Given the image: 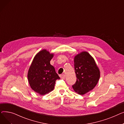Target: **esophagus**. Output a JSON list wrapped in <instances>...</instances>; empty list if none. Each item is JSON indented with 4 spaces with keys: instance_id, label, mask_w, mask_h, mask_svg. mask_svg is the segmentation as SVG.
<instances>
[{
    "instance_id": "esophagus-1",
    "label": "esophagus",
    "mask_w": 124,
    "mask_h": 124,
    "mask_svg": "<svg viewBox=\"0 0 124 124\" xmlns=\"http://www.w3.org/2000/svg\"><path fill=\"white\" fill-rule=\"evenodd\" d=\"M60 77L61 79H64L65 78V76L64 74H62L60 75Z\"/></svg>"
}]
</instances>
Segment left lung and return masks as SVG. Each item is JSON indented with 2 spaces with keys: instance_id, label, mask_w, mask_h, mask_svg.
Listing matches in <instances>:
<instances>
[{
  "instance_id": "obj_1",
  "label": "left lung",
  "mask_w": 124,
  "mask_h": 124,
  "mask_svg": "<svg viewBox=\"0 0 124 124\" xmlns=\"http://www.w3.org/2000/svg\"><path fill=\"white\" fill-rule=\"evenodd\" d=\"M74 62L77 79L72 88L77 93L83 95L96 86L100 77V71L93 58L85 51L76 55Z\"/></svg>"
}]
</instances>
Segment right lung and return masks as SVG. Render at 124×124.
<instances>
[{"label": "right lung", "instance_id": "add662e5", "mask_svg": "<svg viewBox=\"0 0 124 124\" xmlns=\"http://www.w3.org/2000/svg\"><path fill=\"white\" fill-rule=\"evenodd\" d=\"M54 54L46 49L36 55L28 73V79L31 89L42 95L54 89L55 81L60 77L55 68L50 64Z\"/></svg>", "mask_w": 124, "mask_h": 124}]
</instances>
